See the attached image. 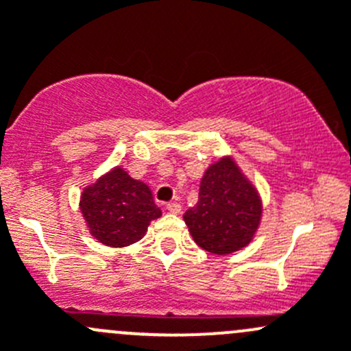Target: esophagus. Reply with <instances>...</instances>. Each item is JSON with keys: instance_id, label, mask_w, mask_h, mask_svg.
<instances>
[{"instance_id": "34e87169", "label": "esophagus", "mask_w": 351, "mask_h": 351, "mask_svg": "<svg viewBox=\"0 0 351 351\" xmlns=\"http://www.w3.org/2000/svg\"><path fill=\"white\" fill-rule=\"evenodd\" d=\"M166 208H168V212H171V214H180L182 212V205L176 204V202H171V204L166 205Z\"/></svg>"}]
</instances>
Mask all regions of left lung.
Returning a JSON list of instances; mask_svg holds the SVG:
<instances>
[{
  "mask_svg": "<svg viewBox=\"0 0 351 351\" xmlns=\"http://www.w3.org/2000/svg\"><path fill=\"white\" fill-rule=\"evenodd\" d=\"M263 215V202L231 156L205 169L195 207L183 214L202 250L212 254L236 253L253 241Z\"/></svg>",
  "mask_w": 351,
  "mask_h": 351,
  "instance_id": "left-lung-1",
  "label": "left lung"
}]
</instances>
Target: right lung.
<instances>
[{"mask_svg":"<svg viewBox=\"0 0 351 351\" xmlns=\"http://www.w3.org/2000/svg\"><path fill=\"white\" fill-rule=\"evenodd\" d=\"M80 208L90 234L110 247H125L146 236L161 208L149 186L115 166L91 185L84 186Z\"/></svg>","mask_w":351,"mask_h":351,"instance_id":"1","label":"right lung"}]
</instances>
